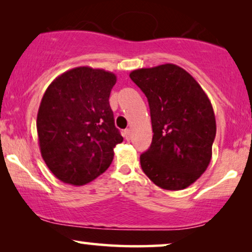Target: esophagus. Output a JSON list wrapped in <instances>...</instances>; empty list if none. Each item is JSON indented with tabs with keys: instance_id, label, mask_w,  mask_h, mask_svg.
I'll list each match as a JSON object with an SVG mask.
<instances>
[{
	"instance_id": "obj_1",
	"label": "esophagus",
	"mask_w": 252,
	"mask_h": 252,
	"mask_svg": "<svg viewBox=\"0 0 252 252\" xmlns=\"http://www.w3.org/2000/svg\"><path fill=\"white\" fill-rule=\"evenodd\" d=\"M124 137H125V139L128 141V140H130V130L129 129H125L124 130Z\"/></svg>"
}]
</instances>
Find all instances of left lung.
I'll use <instances>...</instances> for the list:
<instances>
[{"mask_svg": "<svg viewBox=\"0 0 252 252\" xmlns=\"http://www.w3.org/2000/svg\"><path fill=\"white\" fill-rule=\"evenodd\" d=\"M129 77L147 96L154 132L150 148L140 156L141 167L166 190L189 187L212 157L217 127L208 95L175 64L137 68Z\"/></svg>", "mask_w": 252, "mask_h": 252, "instance_id": "8db88e82", "label": "left lung"}]
</instances>
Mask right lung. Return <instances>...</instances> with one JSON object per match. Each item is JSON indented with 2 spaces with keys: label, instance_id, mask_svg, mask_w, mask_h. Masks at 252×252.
I'll return each mask as SVG.
<instances>
[{
  "label": "right lung",
  "instance_id": "right-lung-1",
  "mask_svg": "<svg viewBox=\"0 0 252 252\" xmlns=\"http://www.w3.org/2000/svg\"><path fill=\"white\" fill-rule=\"evenodd\" d=\"M116 82L112 72L79 66L44 92L36 117L41 156L65 184H88L112 163L113 148L123 142L109 103Z\"/></svg>",
  "mask_w": 252,
  "mask_h": 252
}]
</instances>
